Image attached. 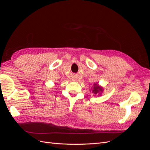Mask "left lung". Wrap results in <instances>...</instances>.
Returning <instances> with one entry per match:
<instances>
[{
  "label": "left lung",
  "mask_w": 150,
  "mask_h": 150,
  "mask_svg": "<svg viewBox=\"0 0 150 150\" xmlns=\"http://www.w3.org/2000/svg\"><path fill=\"white\" fill-rule=\"evenodd\" d=\"M93 89L92 90V92L94 94H101V93L103 92V88H101V86H99L98 83H94L93 84Z\"/></svg>",
  "instance_id": "8db88e82"
}]
</instances>
